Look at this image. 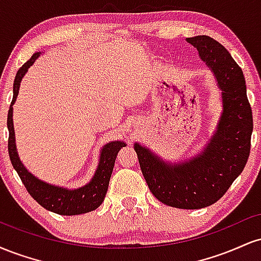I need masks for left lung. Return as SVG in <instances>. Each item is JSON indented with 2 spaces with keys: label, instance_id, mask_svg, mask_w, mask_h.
Returning <instances> with one entry per match:
<instances>
[{
  "label": "left lung",
  "instance_id": "left-lung-1",
  "mask_svg": "<svg viewBox=\"0 0 261 261\" xmlns=\"http://www.w3.org/2000/svg\"><path fill=\"white\" fill-rule=\"evenodd\" d=\"M187 41L196 47L222 91L216 131L201 153L181 163H167L137 142L135 151L149 190L161 202L197 210L218 201L243 172L250 153L253 114L243 71L226 47L207 35Z\"/></svg>",
  "mask_w": 261,
  "mask_h": 261
}]
</instances>
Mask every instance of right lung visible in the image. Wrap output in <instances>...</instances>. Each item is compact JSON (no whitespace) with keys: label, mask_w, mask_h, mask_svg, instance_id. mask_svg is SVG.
I'll use <instances>...</instances> for the list:
<instances>
[{"label":"right lung","mask_w":261,"mask_h":261,"mask_svg":"<svg viewBox=\"0 0 261 261\" xmlns=\"http://www.w3.org/2000/svg\"><path fill=\"white\" fill-rule=\"evenodd\" d=\"M39 56H40V53L33 54L32 58L18 70L16 79H14L13 99H12L7 116V127L8 131H10L8 153H10L12 166L16 169L20 180L24 184L27 191L44 208L55 212V214L65 215V216L87 214V212L99 207L101 202L104 201L116 155H118V152L120 151L121 147L126 146V143L122 142V141H113V142L104 145V147L100 151L99 163H98V168L95 170L94 175H93L91 181L82 188L73 189L72 190V189L56 187V185H51L49 182L40 180L37 176L33 175L32 173H29L24 164L20 162L19 157H18L16 139H14L13 119H12V116H13V108H12V106L17 99L22 79L24 77L28 68L34 64V61Z\"/></svg>","instance_id":"add662e5"}]
</instances>
